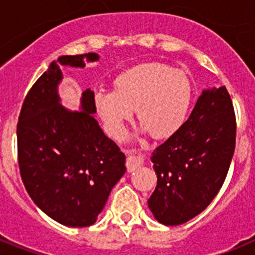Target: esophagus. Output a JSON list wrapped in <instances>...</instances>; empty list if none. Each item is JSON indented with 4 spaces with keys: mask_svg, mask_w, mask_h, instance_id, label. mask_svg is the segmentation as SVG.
<instances>
[{
    "mask_svg": "<svg viewBox=\"0 0 255 255\" xmlns=\"http://www.w3.org/2000/svg\"><path fill=\"white\" fill-rule=\"evenodd\" d=\"M144 159L141 157H138V155L134 154H128L126 155V168L129 172H132L136 168H139L140 166H143Z\"/></svg>",
    "mask_w": 255,
    "mask_h": 255,
    "instance_id": "34e87169",
    "label": "esophagus"
}]
</instances>
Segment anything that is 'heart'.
<instances>
[{
    "label": "heart",
    "instance_id": "b5f03b06",
    "mask_svg": "<svg viewBox=\"0 0 255 255\" xmlns=\"http://www.w3.org/2000/svg\"><path fill=\"white\" fill-rule=\"evenodd\" d=\"M191 100L193 85L182 70L144 62L116 76L114 92H97L94 107L115 138L123 136L135 110L140 125L153 138H167L182 126Z\"/></svg>",
    "mask_w": 255,
    "mask_h": 255
}]
</instances>
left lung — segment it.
Listing matches in <instances>:
<instances>
[{"label":"left lung","instance_id":"obj_1","mask_svg":"<svg viewBox=\"0 0 255 255\" xmlns=\"http://www.w3.org/2000/svg\"><path fill=\"white\" fill-rule=\"evenodd\" d=\"M236 117L226 87L204 91L188 120L152 155L157 186L148 207L158 222L176 226L215 199L235 152Z\"/></svg>","mask_w":255,"mask_h":255}]
</instances>
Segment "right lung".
<instances>
[{
  "instance_id": "right-lung-1",
  "label": "right lung",
  "mask_w": 255,
  "mask_h": 255,
  "mask_svg": "<svg viewBox=\"0 0 255 255\" xmlns=\"http://www.w3.org/2000/svg\"><path fill=\"white\" fill-rule=\"evenodd\" d=\"M97 53L62 56L33 84L17 121V162L28 194L65 226L93 225L125 173V154L103 134L93 115L94 93H83L80 112L58 102L60 65L84 67Z\"/></svg>"
}]
</instances>
